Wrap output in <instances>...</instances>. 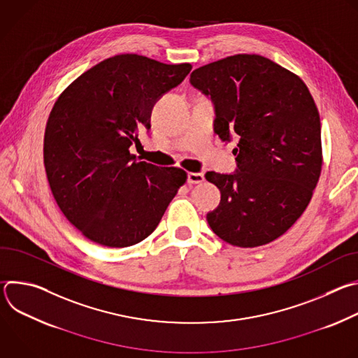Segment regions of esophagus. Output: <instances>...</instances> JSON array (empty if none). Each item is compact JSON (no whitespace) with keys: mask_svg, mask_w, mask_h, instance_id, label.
<instances>
[{"mask_svg":"<svg viewBox=\"0 0 358 358\" xmlns=\"http://www.w3.org/2000/svg\"><path fill=\"white\" fill-rule=\"evenodd\" d=\"M203 180H206V178H203L202 173H188L187 174V182L188 184H199Z\"/></svg>","mask_w":358,"mask_h":358,"instance_id":"esophagus-1","label":"esophagus"}]
</instances>
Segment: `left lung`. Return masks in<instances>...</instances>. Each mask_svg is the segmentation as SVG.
I'll use <instances>...</instances> for the list:
<instances>
[{
	"mask_svg": "<svg viewBox=\"0 0 358 358\" xmlns=\"http://www.w3.org/2000/svg\"><path fill=\"white\" fill-rule=\"evenodd\" d=\"M191 85L211 97L214 131L238 141L236 171H208L221 191L207 221L222 241L255 248L282 236L304 213L322 171V124L304 82L261 55L203 65Z\"/></svg>",
	"mask_w": 358,
	"mask_h": 358,
	"instance_id": "8db88e82",
	"label": "left lung"
}]
</instances>
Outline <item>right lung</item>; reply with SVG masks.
I'll return each instance as SVG.
<instances>
[{
  "label": "right lung",
  "mask_w": 358,
  "mask_h": 358,
  "mask_svg": "<svg viewBox=\"0 0 358 358\" xmlns=\"http://www.w3.org/2000/svg\"><path fill=\"white\" fill-rule=\"evenodd\" d=\"M191 68L116 55L55 101L43 137L45 171L58 207L87 239L109 248L141 242L187 181L184 170L138 162L129 148L150 130L156 101Z\"/></svg>",
  "instance_id": "right-lung-1"
}]
</instances>
